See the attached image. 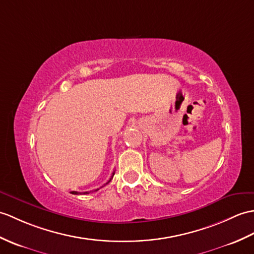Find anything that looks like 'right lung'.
<instances>
[{"mask_svg":"<svg viewBox=\"0 0 254 254\" xmlns=\"http://www.w3.org/2000/svg\"><path fill=\"white\" fill-rule=\"evenodd\" d=\"M114 175H115V172L113 173V175H111V178H110V180L108 181V183H109L111 180H113ZM108 183H106V184H108ZM96 190H95V191H96ZM71 193H73V194H78V193H81V192H78V191H71ZM83 193H88V191H85V192H83Z\"/></svg>","mask_w":254,"mask_h":254,"instance_id":"1","label":"right lung"}]
</instances>
